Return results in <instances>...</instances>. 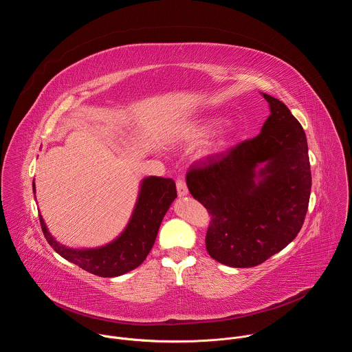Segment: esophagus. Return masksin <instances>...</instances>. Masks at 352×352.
Instances as JSON below:
<instances>
[{
  "label": "esophagus",
  "mask_w": 352,
  "mask_h": 352,
  "mask_svg": "<svg viewBox=\"0 0 352 352\" xmlns=\"http://www.w3.org/2000/svg\"><path fill=\"white\" fill-rule=\"evenodd\" d=\"M177 192H178V196L188 195V188H186V184L182 178L177 179Z\"/></svg>",
  "instance_id": "1"
}]
</instances>
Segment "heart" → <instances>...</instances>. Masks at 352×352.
<instances>
[{
	"label": "heart",
	"mask_w": 352,
	"mask_h": 352,
	"mask_svg": "<svg viewBox=\"0 0 352 352\" xmlns=\"http://www.w3.org/2000/svg\"><path fill=\"white\" fill-rule=\"evenodd\" d=\"M217 124H219V121H217V120L209 121V122H206L202 128H200V132H202V133H208V132H210V131H212Z\"/></svg>",
	"instance_id": "heart-1"
}]
</instances>
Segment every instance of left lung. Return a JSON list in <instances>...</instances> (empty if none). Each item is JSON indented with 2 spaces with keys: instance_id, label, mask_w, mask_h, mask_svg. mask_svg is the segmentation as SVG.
<instances>
[{
  "instance_id": "obj_1",
  "label": "left lung",
  "mask_w": 352,
  "mask_h": 352,
  "mask_svg": "<svg viewBox=\"0 0 352 352\" xmlns=\"http://www.w3.org/2000/svg\"><path fill=\"white\" fill-rule=\"evenodd\" d=\"M263 97L270 116L262 132L186 174L190 195L210 214L208 252L231 267H254L280 252L302 228L309 205L305 131L278 98Z\"/></svg>"
}]
</instances>
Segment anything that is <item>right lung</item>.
I'll use <instances>...</instances> for the list:
<instances>
[{"label":"right lung","instance_id":"obj_1","mask_svg":"<svg viewBox=\"0 0 352 352\" xmlns=\"http://www.w3.org/2000/svg\"><path fill=\"white\" fill-rule=\"evenodd\" d=\"M175 197V182L171 178H144L132 217L124 232L109 245L94 249H72L61 245L48 232L40 214L38 219L47 242L64 259L98 277H117L143 263L155 245L163 217Z\"/></svg>","mask_w":352,"mask_h":352}]
</instances>
